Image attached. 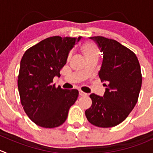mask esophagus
<instances>
[{"instance_id": "34e87169", "label": "esophagus", "mask_w": 153, "mask_h": 153, "mask_svg": "<svg viewBox=\"0 0 153 153\" xmlns=\"http://www.w3.org/2000/svg\"><path fill=\"white\" fill-rule=\"evenodd\" d=\"M79 95L81 96H86V95H87V93H84V92L81 91V90H79Z\"/></svg>"}]
</instances>
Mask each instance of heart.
<instances>
[{"label": "heart", "mask_w": 153, "mask_h": 153, "mask_svg": "<svg viewBox=\"0 0 153 153\" xmlns=\"http://www.w3.org/2000/svg\"><path fill=\"white\" fill-rule=\"evenodd\" d=\"M81 52L84 54L86 60H91V59H99L100 56L99 49L96 44L93 42H86L83 44L81 47ZM71 54H69V58L70 57Z\"/></svg>", "instance_id": "1"}]
</instances>
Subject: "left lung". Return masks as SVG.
Returning a JSON list of instances; mask_svg holds the SVG:
<instances>
[{"label": "left lung", "instance_id": "left-lung-1", "mask_svg": "<svg viewBox=\"0 0 153 153\" xmlns=\"http://www.w3.org/2000/svg\"><path fill=\"white\" fill-rule=\"evenodd\" d=\"M90 39L102 52L99 76L106 89L103 96L90 95L86 117L96 126L114 127L125 120L137 103L142 84L140 63L135 54L117 41L99 36Z\"/></svg>", "mask_w": 153, "mask_h": 153}]
</instances>
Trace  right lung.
Returning a JSON list of instances; mask_svg holds the SVG:
<instances>
[{
    "instance_id": "add662e5",
    "label": "right lung",
    "mask_w": 153,
    "mask_h": 153,
    "mask_svg": "<svg viewBox=\"0 0 153 153\" xmlns=\"http://www.w3.org/2000/svg\"><path fill=\"white\" fill-rule=\"evenodd\" d=\"M81 37H48L27 50L20 63L18 88L21 103L28 117L43 128H55L66 121L78 90L53 84L60 76L69 51Z\"/></svg>"
}]
</instances>
